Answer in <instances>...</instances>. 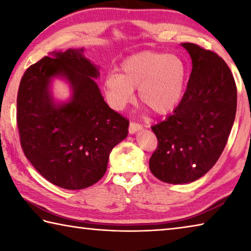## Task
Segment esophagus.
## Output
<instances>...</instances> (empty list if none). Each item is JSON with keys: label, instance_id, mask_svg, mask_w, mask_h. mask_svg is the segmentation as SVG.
<instances>
[{"label": "esophagus", "instance_id": "esophagus-1", "mask_svg": "<svg viewBox=\"0 0 251 251\" xmlns=\"http://www.w3.org/2000/svg\"><path fill=\"white\" fill-rule=\"evenodd\" d=\"M142 128H143L142 125L136 124V123H130V124H129V128H128L129 134H130V135L136 134V133H137V131L142 130Z\"/></svg>", "mask_w": 251, "mask_h": 251}]
</instances>
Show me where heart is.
<instances>
[{"label": "heart", "mask_w": 251, "mask_h": 251, "mask_svg": "<svg viewBox=\"0 0 251 251\" xmlns=\"http://www.w3.org/2000/svg\"><path fill=\"white\" fill-rule=\"evenodd\" d=\"M187 67L176 54L145 50L127 57L121 65V74L109 73L104 91L109 105L122 110L139 100L158 115L173 112L184 95Z\"/></svg>", "instance_id": "obj_1"}]
</instances>
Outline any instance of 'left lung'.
Masks as SVG:
<instances>
[{
    "mask_svg": "<svg viewBox=\"0 0 251 251\" xmlns=\"http://www.w3.org/2000/svg\"><path fill=\"white\" fill-rule=\"evenodd\" d=\"M192 58L184 96L166 120L151 126L158 147L150 159L156 178L189 184L216 164L235 122L237 88L222 57L193 43L180 44Z\"/></svg>",
    "mask_w": 251,
    "mask_h": 251,
    "instance_id": "obj_1",
    "label": "left lung"
}]
</instances>
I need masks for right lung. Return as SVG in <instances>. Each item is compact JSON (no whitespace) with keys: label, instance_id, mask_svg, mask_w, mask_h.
<instances>
[{"label":"right lung","instance_id":"add662e5","mask_svg":"<svg viewBox=\"0 0 251 251\" xmlns=\"http://www.w3.org/2000/svg\"><path fill=\"white\" fill-rule=\"evenodd\" d=\"M29 66L18 93L21 145L33 167L61 188L77 190L99 181L109 154L127 137L129 122L106 104L95 79L100 66L84 49L54 50ZM69 84L66 101L52 95V80Z\"/></svg>","mask_w":251,"mask_h":251}]
</instances>
